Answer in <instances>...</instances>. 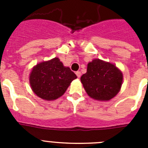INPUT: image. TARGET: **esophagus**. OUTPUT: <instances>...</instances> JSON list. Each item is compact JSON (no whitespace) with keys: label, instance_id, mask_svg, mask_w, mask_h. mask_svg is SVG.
Here are the masks:
<instances>
[{"label":"esophagus","instance_id":"1","mask_svg":"<svg viewBox=\"0 0 148 148\" xmlns=\"http://www.w3.org/2000/svg\"><path fill=\"white\" fill-rule=\"evenodd\" d=\"M75 74H76V75H77V76H78V78H80L81 75H82V73H81L80 71L75 72Z\"/></svg>","mask_w":148,"mask_h":148}]
</instances>
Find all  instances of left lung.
<instances>
[{
	"label": "left lung",
	"mask_w": 148,
	"mask_h": 148,
	"mask_svg": "<svg viewBox=\"0 0 148 148\" xmlns=\"http://www.w3.org/2000/svg\"><path fill=\"white\" fill-rule=\"evenodd\" d=\"M81 82L90 98L109 101L121 90L123 74L112 63L95 58L88 63L87 73L81 77Z\"/></svg>",
	"instance_id": "8db88e82"
}]
</instances>
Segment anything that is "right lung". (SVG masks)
I'll use <instances>...</instances> for the list:
<instances>
[{
  "instance_id": "add662e5",
  "label": "right lung",
  "mask_w": 148,
  "mask_h": 148,
  "mask_svg": "<svg viewBox=\"0 0 148 148\" xmlns=\"http://www.w3.org/2000/svg\"><path fill=\"white\" fill-rule=\"evenodd\" d=\"M76 78L70 67L64 66L58 58H54L33 66L29 74V84L39 98L53 101L62 96Z\"/></svg>"
}]
</instances>
